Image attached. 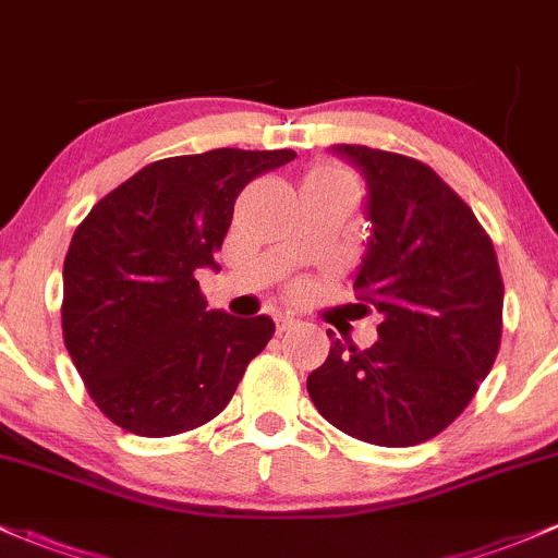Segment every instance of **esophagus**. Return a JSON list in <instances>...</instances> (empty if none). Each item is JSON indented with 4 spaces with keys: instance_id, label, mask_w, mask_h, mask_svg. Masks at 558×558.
Returning <instances> with one entry per match:
<instances>
[{
    "instance_id": "34e87169",
    "label": "esophagus",
    "mask_w": 558,
    "mask_h": 558,
    "mask_svg": "<svg viewBox=\"0 0 558 558\" xmlns=\"http://www.w3.org/2000/svg\"><path fill=\"white\" fill-rule=\"evenodd\" d=\"M292 325H295V322H292L290 316H277V332H287Z\"/></svg>"
}]
</instances>
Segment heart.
<instances>
[{
  "instance_id": "obj_1",
  "label": "heart",
  "mask_w": 558,
  "mask_h": 558,
  "mask_svg": "<svg viewBox=\"0 0 558 558\" xmlns=\"http://www.w3.org/2000/svg\"><path fill=\"white\" fill-rule=\"evenodd\" d=\"M305 181H340V183H351V175L343 170V167H335V165H319L308 172Z\"/></svg>"
}]
</instances>
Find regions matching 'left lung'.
<instances>
[{"instance_id":"obj_1","label":"left lung","mask_w":558,"mask_h":558,"mask_svg":"<svg viewBox=\"0 0 558 558\" xmlns=\"http://www.w3.org/2000/svg\"><path fill=\"white\" fill-rule=\"evenodd\" d=\"M335 151L369 185L373 242L353 290L383 322L369 349L332 340L327 362L308 375V397L353 439L423 445L471 404L500 351L493 239L423 161L349 143Z\"/></svg>"}]
</instances>
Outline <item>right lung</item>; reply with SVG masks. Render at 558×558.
I'll return each instance as SVG.
<instances>
[{"label":"right lung","instance_id":"add662e5","mask_svg":"<svg viewBox=\"0 0 558 558\" xmlns=\"http://www.w3.org/2000/svg\"><path fill=\"white\" fill-rule=\"evenodd\" d=\"M290 148L159 159L76 226L63 263V340L98 410L135 436L213 421L274 335L268 316L207 311L196 268L213 266L247 183Z\"/></svg>","mask_w":558,"mask_h":558}]
</instances>
